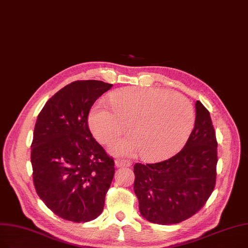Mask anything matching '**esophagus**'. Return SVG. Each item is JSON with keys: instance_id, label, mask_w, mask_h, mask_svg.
I'll list each match as a JSON object with an SVG mask.
<instances>
[{"instance_id": "34e87169", "label": "esophagus", "mask_w": 248, "mask_h": 248, "mask_svg": "<svg viewBox=\"0 0 248 248\" xmlns=\"http://www.w3.org/2000/svg\"><path fill=\"white\" fill-rule=\"evenodd\" d=\"M115 166L118 167V168H120V167H130L131 163L126 161V160H122V158H117V160L115 161Z\"/></svg>"}]
</instances>
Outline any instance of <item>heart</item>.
Returning a JSON list of instances; mask_svg holds the SVG:
<instances>
[{
    "label": "heart",
    "mask_w": 248,
    "mask_h": 248,
    "mask_svg": "<svg viewBox=\"0 0 248 248\" xmlns=\"http://www.w3.org/2000/svg\"><path fill=\"white\" fill-rule=\"evenodd\" d=\"M112 105L97 102L88 116L93 136L102 143L120 136L129 123L132 135L110 146L116 155H142L162 161L179 152L195 122L191 103L179 93L154 87H125L110 94Z\"/></svg>",
    "instance_id": "obj_1"
}]
</instances>
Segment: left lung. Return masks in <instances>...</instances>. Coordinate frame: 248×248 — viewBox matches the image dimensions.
I'll use <instances>...</instances> for the list:
<instances>
[{
	"label": "left lung",
	"mask_w": 248,
	"mask_h": 248,
	"mask_svg": "<svg viewBox=\"0 0 248 248\" xmlns=\"http://www.w3.org/2000/svg\"><path fill=\"white\" fill-rule=\"evenodd\" d=\"M217 146L210 113L196 101L194 128L182 150L164 162L134 165V192L144 219L172 225L202 209L216 184Z\"/></svg>",
	"instance_id": "8db88e82"
}]
</instances>
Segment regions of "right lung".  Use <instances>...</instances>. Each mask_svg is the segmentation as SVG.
<instances>
[{"instance_id": "1", "label": "right lung", "mask_w": 248, "mask_h": 248, "mask_svg": "<svg viewBox=\"0 0 248 248\" xmlns=\"http://www.w3.org/2000/svg\"><path fill=\"white\" fill-rule=\"evenodd\" d=\"M112 86L74 81L49 98L37 116L31 144L34 187L48 209L67 221L90 222L104 210L114 161L93 137L87 116Z\"/></svg>"}]
</instances>
